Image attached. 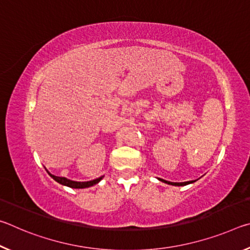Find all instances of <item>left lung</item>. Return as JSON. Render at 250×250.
Wrapping results in <instances>:
<instances>
[{
  "label": "left lung",
  "instance_id": "obj_1",
  "mask_svg": "<svg viewBox=\"0 0 250 250\" xmlns=\"http://www.w3.org/2000/svg\"><path fill=\"white\" fill-rule=\"evenodd\" d=\"M159 181L163 182V183H167V184H170V185H174V186H184V185H188V184H191L194 183L195 181H188V182H181V183H175V182H170V181H166L163 179H159Z\"/></svg>",
  "mask_w": 250,
  "mask_h": 250
}]
</instances>
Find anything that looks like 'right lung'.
<instances>
[{"label": "right lung", "mask_w": 250, "mask_h": 250, "mask_svg": "<svg viewBox=\"0 0 250 250\" xmlns=\"http://www.w3.org/2000/svg\"><path fill=\"white\" fill-rule=\"evenodd\" d=\"M46 171H47V170H46ZM47 173H48L50 176L53 177L55 181L58 182L59 184L68 186V188H90V186H94L95 184L99 183V182L103 180V177H104V176H100V177H98V179L92 180V181H88V182H76V181H71V180L66 179V177H61V176L53 175V174H50L48 171H47Z\"/></svg>", "instance_id": "obj_1"}]
</instances>
